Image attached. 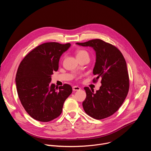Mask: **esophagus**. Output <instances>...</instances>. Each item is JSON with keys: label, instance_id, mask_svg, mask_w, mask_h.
Wrapping results in <instances>:
<instances>
[{"label": "esophagus", "instance_id": "obj_1", "mask_svg": "<svg viewBox=\"0 0 151 151\" xmlns=\"http://www.w3.org/2000/svg\"><path fill=\"white\" fill-rule=\"evenodd\" d=\"M73 89V91H79L81 90V88L79 87H78V86H74V87H73L72 88Z\"/></svg>", "mask_w": 151, "mask_h": 151}]
</instances>
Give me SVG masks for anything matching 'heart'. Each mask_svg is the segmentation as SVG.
Segmentation results:
<instances>
[{"instance_id": "b5f03b06", "label": "heart", "mask_w": 151, "mask_h": 151, "mask_svg": "<svg viewBox=\"0 0 151 151\" xmlns=\"http://www.w3.org/2000/svg\"><path fill=\"white\" fill-rule=\"evenodd\" d=\"M84 55L88 56V53L87 51L83 50H81L76 52V57H81V56H84Z\"/></svg>"}]
</instances>
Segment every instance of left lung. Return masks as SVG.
<instances>
[{
  "label": "left lung",
  "instance_id": "1",
  "mask_svg": "<svg viewBox=\"0 0 151 151\" xmlns=\"http://www.w3.org/2000/svg\"><path fill=\"white\" fill-rule=\"evenodd\" d=\"M82 47H92L96 60L93 74L96 82L101 78L100 89L94 90L85 87L86 99L83 108L89 116L101 119L115 114L124 101L129 90V77L127 64L121 51L115 46L96 39L83 43H76Z\"/></svg>",
  "mask_w": 151,
  "mask_h": 151
}]
</instances>
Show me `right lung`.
I'll return each instance as SVG.
<instances>
[{
    "mask_svg": "<svg viewBox=\"0 0 151 151\" xmlns=\"http://www.w3.org/2000/svg\"><path fill=\"white\" fill-rule=\"evenodd\" d=\"M70 44H42L30 51L20 63L15 78L19 100L33 119L49 122L60 115L64 101L72 93L69 84L57 87L51 84V75L58 69L61 55Z\"/></svg>",
    "mask_w": 151,
    "mask_h": 151,
    "instance_id": "obj_1",
    "label": "right lung"
}]
</instances>
